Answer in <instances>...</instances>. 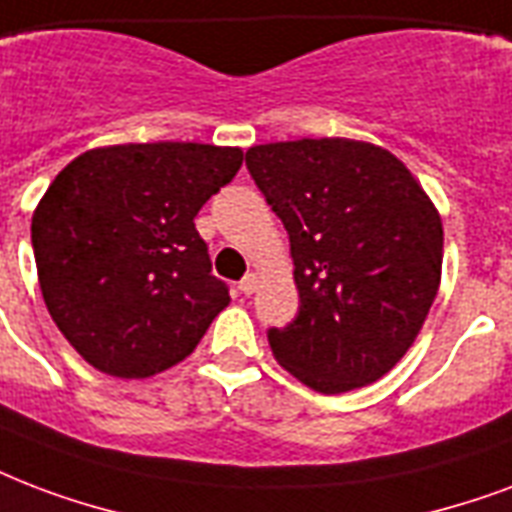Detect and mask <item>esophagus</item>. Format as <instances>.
Instances as JSON below:
<instances>
[{
  "label": "esophagus",
  "instance_id": "esophagus-1",
  "mask_svg": "<svg viewBox=\"0 0 512 512\" xmlns=\"http://www.w3.org/2000/svg\"><path fill=\"white\" fill-rule=\"evenodd\" d=\"M239 287L244 295H252V292H257V287H260V276H257V273H249V276H244V279H241Z\"/></svg>",
  "mask_w": 512,
  "mask_h": 512
}]
</instances>
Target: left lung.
Listing matches in <instances>:
<instances>
[{"label":"left lung","mask_w":512,"mask_h":512,"mask_svg":"<svg viewBox=\"0 0 512 512\" xmlns=\"http://www.w3.org/2000/svg\"><path fill=\"white\" fill-rule=\"evenodd\" d=\"M247 169L290 236L298 317L273 357L314 392L341 395L411 349L443 271V220L397 155L325 136L255 144Z\"/></svg>","instance_id":"8db88e82"}]
</instances>
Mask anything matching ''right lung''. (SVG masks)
Returning <instances> with one entry per match:
<instances>
[{
    "label": "right lung",
    "instance_id": "obj_1",
    "mask_svg": "<svg viewBox=\"0 0 512 512\" xmlns=\"http://www.w3.org/2000/svg\"><path fill=\"white\" fill-rule=\"evenodd\" d=\"M241 161V147L109 144L58 171L31 244L50 317L88 365L131 381L193 354L230 303L193 220Z\"/></svg>",
    "mask_w": 512,
    "mask_h": 512
}]
</instances>
